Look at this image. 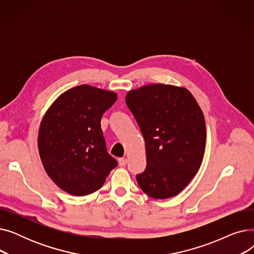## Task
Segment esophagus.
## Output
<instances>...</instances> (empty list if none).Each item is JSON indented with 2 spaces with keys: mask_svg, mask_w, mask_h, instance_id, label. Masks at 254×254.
I'll return each mask as SVG.
<instances>
[{
  "mask_svg": "<svg viewBox=\"0 0 254 254\" xmlns=\"http://www.w3.org/2000/svg\"><path fill=\"white\" fill-rule=\"evenodd\" d=\"M118 163H119L120 167H125L127 164V159L125 157H120V158H118Z\"/></svg>",
  "mask_w": 254,
  "mask_h": 254,
  "instance_id": "1",
  "label": "esophagus"
}]
</instances>
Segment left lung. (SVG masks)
<instances>
[{"mask_svg": "<svg viewBox=\"0 0 254 254\" xmlns=\"http://www.w3.org/2000/svg\"><path fill=\"white\" fill-rule=\"evenodd\" d=\"M126 103L145 141L147 166L136 176L141 190L153 198L177 195L202 164L204 114L184 87L148 84L130 90Z\"/></svg>", "mask_w": 254, "mask_h": 254, "instance_id": "1", "label": "left lung"}]
</instances>
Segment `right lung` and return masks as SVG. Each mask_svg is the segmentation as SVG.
Segmentation results:
<instances>
[{
    "label": "right lung",
    "instance_id": "add662e5",
    "mask_svg": "<svg viewBox=\"0 0 254 254\" xmlns=\"http://www.w3.org/2000/svg\"><path fill=\"white\" fill-rule=\"evenodd\" d=\"M116 100L115 92L79 85L62 93L42 119L38 148L43 167L72 195L95 192L117 166L101 128L103 113Z\"/></svg>",
    "mask_w": 254,
    "mask_h": 254
}]
</instances>
